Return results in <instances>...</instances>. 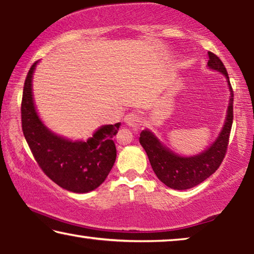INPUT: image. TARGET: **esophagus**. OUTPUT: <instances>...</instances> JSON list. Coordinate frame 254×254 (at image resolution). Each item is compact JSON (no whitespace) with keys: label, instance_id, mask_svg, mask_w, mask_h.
Listing matches in <instances>:
<instances>
[{"label":"esophagus","instance_id":"34e87169","mask_svg":"<svg viewBox=\"0 0 254 254\" xmlns=\"http://www.w3.org/2000/svg\"><path fill=\"white\" fill-rule=\"evenodd\" d=\"M125 123H126L128 126L129 127H133V128H137L138 126H141V123H142V118L138 116L137 113L135 112H131L129 114H127L126 117H125Z\"/></svg>","mask_w":254,"mask_h":254}]
</instances>
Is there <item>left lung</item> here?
I'll return each instance as SVG.
<instances>
[{"label": "left lung", "mask_w": 254, "mask_h": 254, "mask_svg": "<svg viewBox=\"0 0 254 254\" xmlns=\"http://www.w3.org/2000/svg\"><path fill=\"white\" fill-rule=\"evenodd\" d=\"M208 67L220 71L228 78L230 88L228 116L220 136L211 147L194 157H182L161 144L149 130L140 135V143L147 152L151 168L163 184L173 190H189L199 185L213 175L223 162L228 150L229 137L234 120V90L231 88L227 69L216 54L208 52Z\"/></svg>", "instance_id": "left-lung-1"}]
</instances>
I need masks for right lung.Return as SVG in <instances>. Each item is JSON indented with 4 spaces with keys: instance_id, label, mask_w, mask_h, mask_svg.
I'll return each mask as SVG.
<instances>
[{
    "instance_id": "add662e5",
    "label": "right lung",
    "mask_w": 254,
    "mask_h": 254,
    "mask_svg": "<svg viewBox=\"0 0 254 254\" xmlns=\"http://www.w3.org/2000/svg\"><path fill=\"white\" fill-rule=\"evenodd\" d=\"M27 72L23 89L22 129L34 159L51 180L62 189L86 193L106 179L117 158L113 136L120 124L100 127L86 142H71L52 133L41 123L32 98V75Z\"/></svg>"
}]
</instances>
